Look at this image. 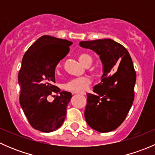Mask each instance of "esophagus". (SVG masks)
<instances>
[{
  "label": "esophagus",
  "instance_id": "esophagus-1",
  "mask_svg": "<svg viewBox=\"0 0 155 155\" xmlns=\"http://www.w3.org/2000/svg\"><path fill=\"white\" fill-rule=\"evenodd\" d=\"M72 94H82V95L85 94V93H83V92H82V93H79V92H72Z\"/></svg>",
  "mask_w": 155,
  "mask_h": 155
}]
</instances>
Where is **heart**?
<instances>
[{
    "label": "heart",
    "mask_w": 155,
    "mask_h": 155,
    "mask_svg": "<svg viewBox=\"0 0 155 155\" xmlns=\"http://www.w3.org/2000/svg\"><path fill=\"white\" fill-rule=\"evenodd\" d=\"M79 61L84 65V66H87V65H90L92 64L93 59L92 57L87 53H81L79 54ZM61 68V64L56 66V70H58ZM91 83V81L87 77H79V78H74V79H71L69 80L68 82L64 85V89L68 91H70L73 92H82L86 90L87 87L89 86Z\"/></svg>",
    "instance_id": "b5f03b06"
}]
</instances>
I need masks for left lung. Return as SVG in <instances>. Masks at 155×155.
Returning a JSON list of instances; mask_svg holds the SVG:
<instances>
[{
	"label": "left lung",
	"mask_w": 155,
	"mask_h": 155,
	"mask_svg": "<svg viewBox=\"0 0 155 155\" xmlns=\"http://www.w3.org/2000/svg\"><path fill=\"white\" fill-rule=\"evenodd\" d=\"M79 45L99 54L104 70L101 82L94 87V94H87L85 118L92 129L110 132L122 124L134 102L137 74L132 59L122 45L111 39Z\"/></svg>",
	"instance_id": "8db88e82"
}]
</instances>
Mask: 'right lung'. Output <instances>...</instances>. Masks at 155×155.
<instances>
[{
  "label": "right lung",
  "instance_id": "right-lung-1",
  "mask_svg": "<svg viewBox=\"0 0 155 155\" xmlns=\"http://www.w3.org/2000/svg\"><path fill=\"white\" fill-rule=\"evenodd\" d=\"M72 44L67 40L44 35L31 45L23 56L18 76L20 105L30 124L41 132H52L64 121L72 95L64 91L60 92L54 85V71ZM53 93L59 94L49 102L48 98Z\"/></svg>",
  "mask_w": 155,
  "mask_h": 155
}]
</instances>
